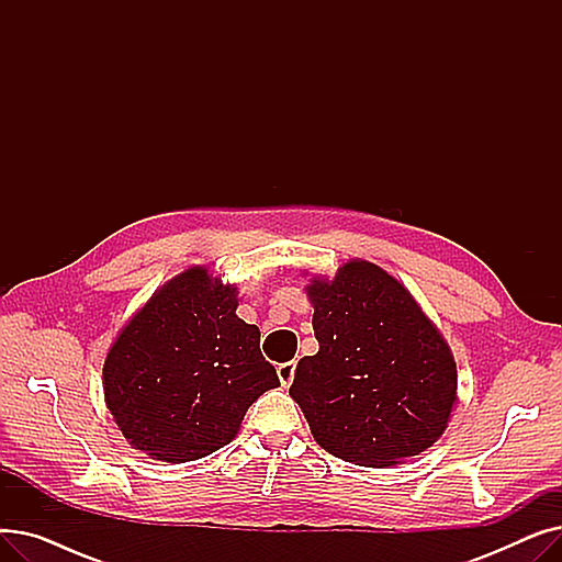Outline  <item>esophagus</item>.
Returning a JSON list of instances; mask_svg holds the SVG:
<instances>
[{"instance_id":"1","label":"esophagus","mask_w":562,"mask_h":562,"mask_svg":"<svg viewBox=\"0 0 562 562\" xmlns=\"http://www.w3.org/2000/svg\"><path fill=\"white\" fill-rule=\"evenodd\" d=\"M293 373H296V362H284L278 367V378L282 382V387H289L293 382Z\"/></svg>"}]
</instances>
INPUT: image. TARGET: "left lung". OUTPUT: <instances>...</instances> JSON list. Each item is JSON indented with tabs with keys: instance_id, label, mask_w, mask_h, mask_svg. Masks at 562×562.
I'll use <instances>...</instances> for the list:
<instances>
[{
	"instance_id": "left-lung-1",
	"label": "left lung",
	"mask_w": 562,
	"mask_h": 562,
	"mask_svg": "<svg viewBox=\"0 0 562 562\" xmlns=\"http://www.w3.org/2000/svg\"><path fill=\"white\" fill-rule=\"evenodd\" d=\"M316 356L299 362L291 398L316 445L352 464L390 467L447 430L458 401L451 348L412 293L380 266L350 259L312 278Z\"/></svg>"
}]
</instances>
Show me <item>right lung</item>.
<instances>
[{
  "instance_id": "obj_1",
  "label": "right lung",
  "mask_w": 562,
  "mask_h": 562,
  "mask_svg": "<svg viewBox=\"0 0 562 562\" xmlns=\"http://www.w3.org/2000/svg\"><path fill=\"white\" fill-rule=\"evenodd\" d=\"M236 293L193 266L155 291L109 348L106 407L153 460L180 464L223 449L248 407L280 385L259 328L236 316Z\"/></svg>"
}]
</instances>
